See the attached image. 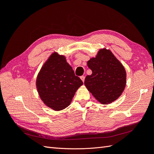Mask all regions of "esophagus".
<instances>
[{
    "label": "esophagus",
    "mask_w": 154,
    "mask_h": 154,
    "mask_svg": "<svg viewBox=\"0 0 154 154\" xmlns=\"http://www.w3.org/2000/svg\"><path fill=\"white\" fill-rule=\"evenodd\" d=\"M80 78H81V80H82V82H84V81H85V76H80Z\"/></svg>",
    "instance_id": "esophagus-1"
}]
</instances>
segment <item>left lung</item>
I'll return each instance as SVG.
<instances>
[{
    "instance_id": "obj_1",
    "label": "left lung",
    "mask_w": 154,
    "mask_h": 154,
    "mask_svg": "<svg viewBox=\"0 0 154 154\" xmlns=\"http://www.w3.org/2000/svg\"><path fill=\"white\" fill-rule=\"evenodd\" d=\"M87 66L92 73L86 76L84 83L97 100L106 105L122 95L126 85V71L110 50L100 49Z\"/></svg>"
}]
</instances>
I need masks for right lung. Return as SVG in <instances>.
Masks as SVG:
<instances>
[{
	"label": "right lung",
	"mask_w": 154,
	"mask_h": 154,
	"mask_svg": "<svg viewBox=\"0 0 154 154\" xmlns=\"http://www.w3.org/2000/svg\"><path fill=\"white\" fill-rule=\"evenodd\" d=\"M36 85L44 103L58 111L70 105L83 82L74 74L66 57L54 53L40 69Z\"/></svg>",
	"instance_id": "right-lung-1"
}]
</instances>
